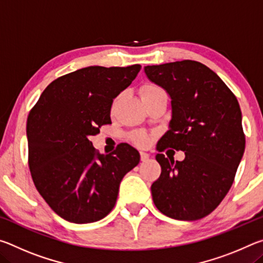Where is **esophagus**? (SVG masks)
<instances>
[{
	"label": "esophagus",
	"instance_id": "obj_1",
	"mask_svg": "<svg viewBox=\"0 0 263 263\" xmlns=\"http://www.w3.org/2000/svg\"><path fill=\"white\" fill-rule=\"evenodd\" d=\"M149 158V154L146 153V152H140V159L141 161H147Z\"/></svg>",
	"mask_w": 263,
	"mask_h": 263
}]
</instances>
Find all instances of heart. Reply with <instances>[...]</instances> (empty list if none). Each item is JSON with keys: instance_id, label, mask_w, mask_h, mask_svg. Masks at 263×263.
<instances>
[{"instance_id": "heart-1", "label": "heart", "mask_w": 263, "mask_h": 263, "mask_svg": "<svg viewBox=\"0 0 263 263\" xmlns=\"http://www.w3.org/2000/svg\"><path fill=\"white\" fill-rule=\"evenodd\" d=\"M161 94H164V91L160 87L154 86V84H145V86H142L140 89L141 101L146 100V99H151V97H154V96H158ZM118 100H119V97H116V99L114 100L112 109L115 108L116 104H117ZM132 141L138 146H146L148 144L149 138L147 135H145V133L137 132V133H135V135H132Z\"/></svg>"}]
</instances>
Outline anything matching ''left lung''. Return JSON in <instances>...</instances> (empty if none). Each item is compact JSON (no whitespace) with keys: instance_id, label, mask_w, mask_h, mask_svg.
Returning <instances> with one entry per match:
<instances>
[{"instance_id":"left-lung-1","label":"left lung","mask_w":263,"mask_h":263,"mask_svg":"<svg viewBox=\"0 0 263 263\" xmlns=\"http://www.w3.org/2000/svg\"><path fill=\"white\" fill-rule=\"evenodd\" d=\"M171 97L169 130L158 151H183V161L157 154L161 174L151 186L155 206L177 220H196L219 205L245 152L241 110L229 87L205 65L183 60L144 67Z\"/></svg>"}]
</instances>
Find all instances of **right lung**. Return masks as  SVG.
Listing matches in <instances>:
<instances>
[{
    "mask_svg": "<svg viewBox=\"0 0 263 263\" xmlns=\"http://www.w3.org/2000/svg\"><path fill=\"white\" fill-rule=\"evenodd\" d=\"M140 65L89 66L46 87L26 123L29 168L38 193L58 216L75 224L104 218L123 177L140 161L128 144L97 153L89 137L111 124L112 101L132 83Z\"/></svg>",
    "mask_w": 263,
    "mask_h": 263,
    "instance_id": "obj_1",
    "label": "right lung"
}]
</instances>
